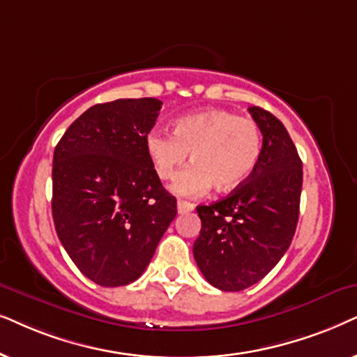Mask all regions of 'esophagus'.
I'll list each match as a JSON object with an SVG mask.
<instances>
[{
	"mask_svg": "<svg viewBox=\"0 0 357 357\" xmlns=\"http://www.w3.org/2000/svg\"><path fill=\"white\" fill-rule=\"evenodd\" d=\"M194 204L188 202V201H178V212L179 213H186V212H192L194 211Z\"/></svg>",
	"mask_w": 357,
	"mask_h": 357,
	"instance_id": "34e87169",
	"label": "esophagus"
}]
</instances>
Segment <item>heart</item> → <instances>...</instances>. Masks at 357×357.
<instances>
[{"mask_svg":"<svg viewBox=\"0 0 357 357\" xmlns=\"http://www.w3.org/2000/svg\"><path fill=\"white\" fill-rule=\"evenodd\" d=\"M145 149L163 181L174 178L191 151L194 163L178 174L173 191L179 196H199L212 184L218 191H230L248 178L259 158L261 132L253 119L211 109L179 117L173 134L151 129L145 137Z\"/></svg>","mask_w":357,"mask_h":357,"instance_id":"heart-1","label":"heart"}]
</instances>
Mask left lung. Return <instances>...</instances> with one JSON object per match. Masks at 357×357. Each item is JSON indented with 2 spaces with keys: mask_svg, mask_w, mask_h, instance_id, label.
Returning <instances> with one entry per match:
<instances>
[{
  "mask_svg": "<svg viewBox=\"0 0 357 357\" xmlns=\"http://www.w3.org/2000/svg\"><path fill=\"white\" fill-rule=\"evenodd\" d=\"M263 134L258 163L230 196L197 206L202 227L194 259L213 287L227 292L253 286L282 258L294 238L302 192V161L273 114L248 107Z\"/></svg>",
  "mask_w": 357,
  "mask_h": 357,
  "instance_id": "obj_1",
  "label": "left lung"
}]
</instances>
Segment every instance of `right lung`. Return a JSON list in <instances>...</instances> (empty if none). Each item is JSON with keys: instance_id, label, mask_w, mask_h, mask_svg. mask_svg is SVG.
I'll return each instance as SVG.
<instances>
[{"instance_id": "add662e5", "label": "right lung", "mask_w": 357, "mask_h": 357, "mask_svg": "<svg viewBox=\"0 0 357 357\" xmlns=\"http://www.w3.org/2000/svg\"><path fill=\"white\" fill-rule=\"evenodd\" d=\"M161 104L155 98L96 104L55 146L56 235L76 268L102 287L137 281L178 213L145 149Z\"/></svg>"}]
</instances>
